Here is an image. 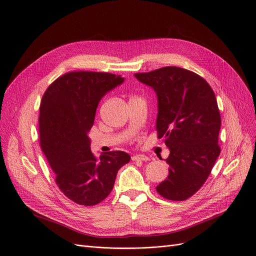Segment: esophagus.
I'll return each instance as SVG.
<instances>
[{"mask_svg":"<svg viewBox=\"0 0 256 256\" xmlns=\"http://www.w3.org/2000/svg\"><path fill=\"white\" fill-rule=\"evenodd\" d=\"M132 160H148V156H146V154H134L132 156Z\"/></svg>","mask_w":256,"mask_h":256,"instance_id":"esophagus-1","label":"esophagus"}]
</instances>
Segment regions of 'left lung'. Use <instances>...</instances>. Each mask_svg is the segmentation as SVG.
Returning <instances> with one entry per match:
<instances>
[{"label": "left lung", "mask_w": 256, "mask_h": 256, "mask_svg": "<svg viewBox=\"0 0 256 256\" xmlns=\"http://www.w3.org/2000/svg\"><path fill=\"white\" fill-rule=\"evenodd\" d=\"M134 77L156 94V130L170 150L168 176L156 189L166 199L186 200L203 186L220 154L221 118L214 92L201 76L176 66Z\"/></svg>", "instance_id": "obj_1"}]
</instances>
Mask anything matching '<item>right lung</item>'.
Instances as JSON below:
<instances>
[{"mask_svg": "<svg viewBox=\"0 0 256 256\" xmlns=\"http://www.w3.org/2000/svg\"><path fill=\"white\" fill-rule=\"evenodd\" d=\"M120 75L75 71L57 78L40 104V146L63 194L73 202L94 206L112 192L118 170L130 160L122 150H90V130L98 106L110 90L122 84Z\"/></svg>", "mask_w": 256, "mask_h": 256, "instance_id": "right-lung-1", "label": "right lung"}]
</instances>
